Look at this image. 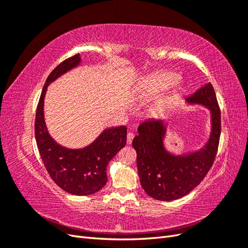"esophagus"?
Returning a JSON list of instances; mask_svg holds the SVG:
<instances>
[{
  "label": "esophagus",
  "mask_w": 248,
  "mask_h": 248,
  "mask_svg": "<svg viewBox=\"0 0 248 248\" xmlns=\"http://www.w3.org/2000/svg\"><path fill=\"white\" fill-rule=\"evenodd\" d=\"M133 138H134V134H133L132 132H128V133H127V144L130 145L131 142H132Z\"/></svg>",
  "instance_id": "esophagus-1"
}]
</instances>
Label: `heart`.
I'll return each instance as SVG.
<instances>
[{"label":"heart","mask_w":248,"mask_h":248,"mask_svg":"<svg viewBox=\"0 0 248 248\" xmlns=\"http://www.w3.org/2000/svg\"><path fill=\"white\" fill-rule=\"evenodd\" d=\"M179 80V76L174 72L167 71L156 76L153 80V88L155 91H164L171 86H174Z\"/></svg>","instance_id":"obj_1"}]
</instances>
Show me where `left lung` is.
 Masks as SVG:
<instances>
[{"label": "left lung", "mask_w": 248, "mask_h": 248, "mask_svg": "<svg viewBox=\"0 0 248 248\" xmlns=\"http://www.w3.org/2000/svg\"><path fill=\"white\" fill-rule=\"evenodd\" d=\"M210 110L211 129L206 144L190 153L177 155L164 144L169 123L151 119L139 126L132 146L137 151L140 185L148 196L158 201H174L189 193L211 169L220 138V109L212 85L208 82L185 99Z\"/></svg>", "instance_id": "left-lung-1"}]
</instances>
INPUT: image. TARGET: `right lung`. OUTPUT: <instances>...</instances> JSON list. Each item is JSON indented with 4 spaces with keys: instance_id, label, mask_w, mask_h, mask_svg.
I'll return each mask as SVG.
<instances>
[{
    "instance_id": "1",
    "label": "right lung",
    "mask_w": 248,
    "mask_h": 248,
    "mask_svg": "<svg viewBox=\"0 0 248 248\" xmlns=\"http://www.w3.org/2000/svg\"><path fill=\"white\" fill-rule=\"evenodd\" d=\"M81 63L79 54L65 60L48 76L36 111L35 138L40 156L50 178L65 191L74 196H89L99 191L108 181L107 167L126 145V126L104 129L84 148H67L52 138L44 119V98L47 87Z\"/></svg>"
}]
</instances>
